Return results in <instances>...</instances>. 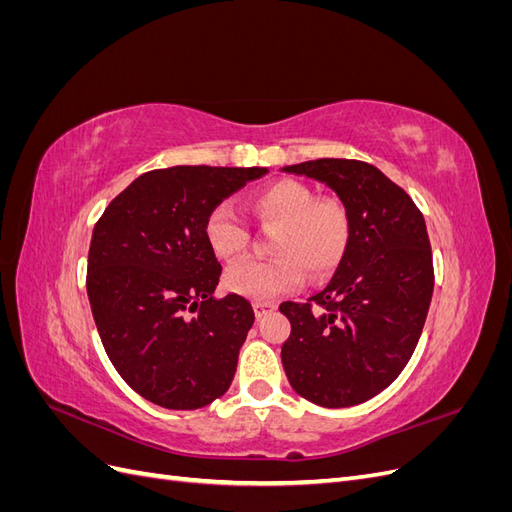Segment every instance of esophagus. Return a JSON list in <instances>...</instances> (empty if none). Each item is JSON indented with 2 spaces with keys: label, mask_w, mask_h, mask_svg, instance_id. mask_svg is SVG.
Returning a JSON list of instances; mask_svg holds the SVG:
<instances>
[{
  "label": "esophagus",
  "mask_w": 512,
  "mask_h": 512,
  "mask_svg": "<svg viewBox=\"0 0 512 512\" xmlns=\"http://www.w3.org/2000/svg\"><path fill=\"white\" fill-rule=\"evenodd\" d=\"M275 303H267V301H254V314H256V318H262V316H267V314H271V312H275Z\"/></svg>",
  "instance_id": "1"
}]
</instances>
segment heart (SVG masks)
I'll return each instance as SVG.
<instances>
[{"instance_id": "heart-1", "label": "heart", "mask_w": 512, "mask_h": 512, "mask_svg": "<svg viewBox=\"0 0 512 512\" xmlns=\"http://www.w3.org/2000/svg\"><path fill=\"white\" fill-rule=\"evenodd\" d=\"M250 207L260 224L275 226L271 260H247L232 267L224 284L252 301H271L303 284L309 275H329L344 258L350 241V215L337 198H316L309 185L280 179L252 194ZM203 235L215 258L232 262L250 243L241 215L228 203L215 205L205 218Z\"/></svg>"}]
</instances>
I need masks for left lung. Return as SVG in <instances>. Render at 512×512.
Instances as JSON below:
<instances>
[{
	"label": "left lung",
	"instance_id": "obj_1",
	"mask_svg": "<svg viewBox=\"0 0 512 512\" xmlns=\"http://www.w3.org/2000/svg\"><path fill=\"white\" fill-rule=\"evenodd\" d=\"M284 173L331 188L350 215V241L327 288L307 303L286 301L282 365L294 391L322 408L363 404L406 367L433 292L423 213L382 170L320 158Z\"/></svg>",
	"mask_w": 512,
	"mask_h": 512
}]
</instances>
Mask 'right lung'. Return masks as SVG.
Returning a JSON list of instances; mask_svg holds the SVG:
<instances>
[{
  "mask_svg": "<svg viewBox=\"0 0 512 512\" xmlns=\"http://www.w3.org/2000/svg\"><path fill=\"white\" fill-rule=\"evenodd\" d=\"M267 168L149 170L111 200L91 235L87 297L108 359L130 389L168 410L222 397L254 324L250 301L215 299L222 267L207 213Z\"/></svg>",
  "mask_w": 512,
  "mask_h": 512,
  "instance_id": "add662e5",
  "label": "right lung"
}]
</instances>
